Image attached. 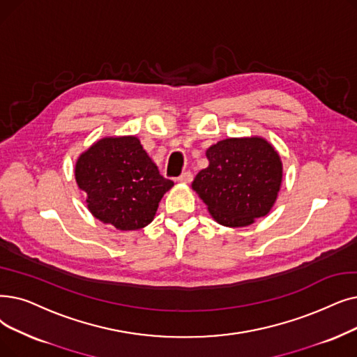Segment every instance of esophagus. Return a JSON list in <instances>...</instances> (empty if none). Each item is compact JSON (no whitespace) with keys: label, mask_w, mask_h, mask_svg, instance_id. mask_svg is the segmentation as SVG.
Here are the masks:
<instances>
[{"label":"esophagus","mask_w":357,"mask_h":357,"mask_svg":"<svg viewBox=\"0 0 357 357\" xmlns=\"http://www.w3.org/2000/svg\"><path fill=\"white\" fill-rule=\"evenodd\" d=\"M192 174L191 172H183V174H181L178 178H176V181L178 182H182V183H190L191 181H192Z\"/></svg>","instance_id":"34e87169"}]
</instances>
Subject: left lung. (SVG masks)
<instances>
[{
  "instance_id": "1",
  "label": "left lung",
  "mask_w": 357,
  "mask_h": 357,
  "mask_svg": "<svg viewBox=\"0 0 357 357\" xmlns=\"http://www.w3.org/2000/svg\"><path fill=\"white\" fill-rule=\"evenodd\" d=\"M206 156L208 166L197 174L192 190L217 223L243 227L268 214L282 187L283 165L267 140L226 138Z\"/></svg>"
}]
</instances>
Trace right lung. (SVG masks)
I'll return each mask as SVG.
<instances>
[{"instance_id":"add662e5","label":"right lung","mask_w":357,"mask_h":357,"mask_svg":"<svg viewBox=\"0 0 357 357\" xmlns=\"http://www.w3.org/2000/svg\"><path fill=\"white\" fill-rule=\"evenodd\" d=\"M75 181L89 211L119 230H137L154 219L174 182L159 174L134 135L105 137L80 154Z\"/></svg>"}]
</instances>
